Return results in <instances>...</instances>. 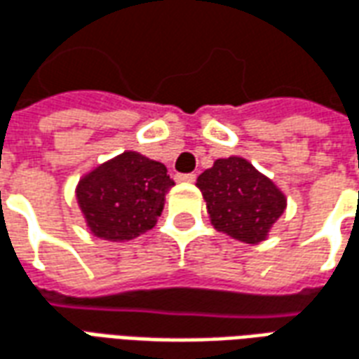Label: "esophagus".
I'll use <instances>...</instances> for the list:
<instances>
[{
    "label": "esophagus",
    "instance_id": "esophagus-1",
    "mask_svg": "<svg viewBox=\"0 0 359 359\" xmlns=\"http://www.w3.org/2000/svg\"><path fill=\"white\" fill-rule=\"evenodd\" d=\"M177 180H179V182H194L196 175L194 172H188V175H177Z\"/></svg>",
    "mask_w": 359,
    "mask_h": 359
}]
</instances>
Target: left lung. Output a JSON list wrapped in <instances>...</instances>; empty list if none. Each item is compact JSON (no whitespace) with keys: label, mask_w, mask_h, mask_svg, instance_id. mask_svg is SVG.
<instances>
[{"label":"left lung","mask_w":359,"mask_h":359,"mask_svg":"<svg viewBox=\"0 0 359 359\" xmlns=\"http://www.w3.org/2000/svg\"><path fill=\"white\" fill-rule=\"evenodd\" d=\"M211 225L246 244L267 241L271 226L286 210L283 190L238 156L217 159L198 177Z\"/></svg>","instance_id":"8db88e82"}]
</instances>
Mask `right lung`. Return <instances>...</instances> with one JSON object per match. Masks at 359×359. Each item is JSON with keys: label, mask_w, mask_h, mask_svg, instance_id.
I'll return each mask as SVG.
<instances>
[{"label": "right lung", "mask_w": 359, "mask_h": 359, "mask_svg": "<svg viewBox=\"0 0 359 359\" xmlns=\"http://www.w3.org/2000/svg\"><path fill=\"white\" fill-rule=\"evenodd\" d=\"M171 187L163 163L126 149L79 180L76 202L94 236L128 242L156 226Z\"/></svg>", "instance_id": "right-lung-1"}]
</instances>
